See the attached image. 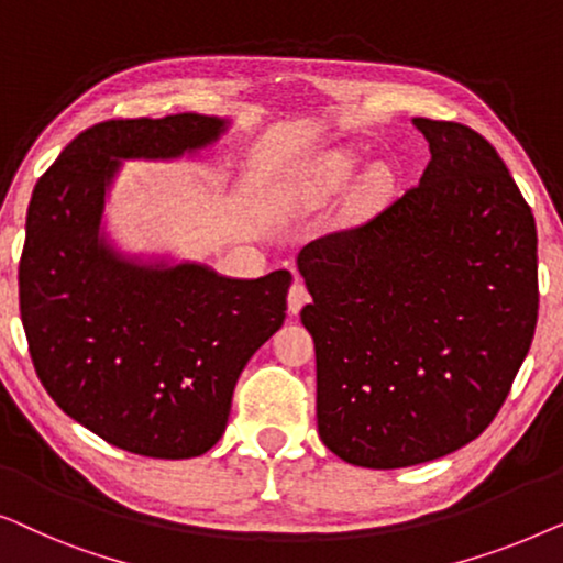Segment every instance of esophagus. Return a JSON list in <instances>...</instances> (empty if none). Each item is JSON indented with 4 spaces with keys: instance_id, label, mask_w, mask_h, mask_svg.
I'll return each instance as SVG.
<instances>
[{
    "instance_id": "esophagus-1",
    "label": "esophagus",
    "mask_w": 563,
    "mask_h": 563,
    "mask_svg": "<svg viewBox=\"0 0 563 563\" xmlns=\"http://www.w3.org/2000/svg\"><path fill=\"white\" fill-rule=\"evenodd\" d=\"M307 302H310V291H307L302 279H295V284H291V289H289V295H287L289 312L297 314Z\"/></svg>"
}]
</instances>
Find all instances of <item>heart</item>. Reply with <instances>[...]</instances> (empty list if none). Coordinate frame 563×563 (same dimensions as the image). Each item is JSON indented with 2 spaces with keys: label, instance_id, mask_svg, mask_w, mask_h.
I'll return each mask as SVG.
<instances>
[{
  "label": "heart",
  "instance_id": "heart-1",
  "mask_svg": "<svg viewBox=\"0 0 563 563\" xmlns=\"http://www.w3.org/2000/svg\"><path fill=\"white\" fill-rule=\"evenodd\" d=\"M358 153L349 148L343 151H330L322 153V156L312 158L310 164H305L302 172H299V179H302L305 187H310L318 195H333V191L343 189L345 184L353 179L358 168ZM389 184V174L384 166H372L361 179V195L364 197H379Z\"/></svg>",
  "mask_w": 563,
  "mask_h": 563
}]
</instances>
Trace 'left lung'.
I'll return each mask as SVG.
<instances>
[{"mask_svg":"<svg viewBox=\"0 0 563 563\" xmlns=\"http://www.w3.org/2000/svg\"><path fill=\"white\" fill-rule=\"evenodd\" d=\"M412 125L430 145L418 187L297 256L320 438L364 468L426 464L474 441L538 320L536 220L505 161L459 122Z\"/></svg>","mask_w":563,"mask_h":563,"instance_id":"8db88e82","label":"left lung"}]
</instances>
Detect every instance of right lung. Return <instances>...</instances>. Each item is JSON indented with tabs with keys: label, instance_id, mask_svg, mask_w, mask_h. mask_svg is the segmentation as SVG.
<instances>
[{
	"label": "right lung",
	"instance_id": "1",
	"mask_svg": "<svg viewBox=\"0 0 563 563\" xmlns=\"http://www.w3.org/2000/svg\"><path fill=\"white\" fill-rule=\"evenodd\" d=\"M230 125L199 112L102 122L66 145L27 207L20 314L37 379L68 418L137 456L210 451L238 376L284 325L289 272L233 279L120 249L107 228L125 161L195 158Z\"/></svg>",
	"mask_w": 563,
	"mask_h": 563
}]
</instances>
